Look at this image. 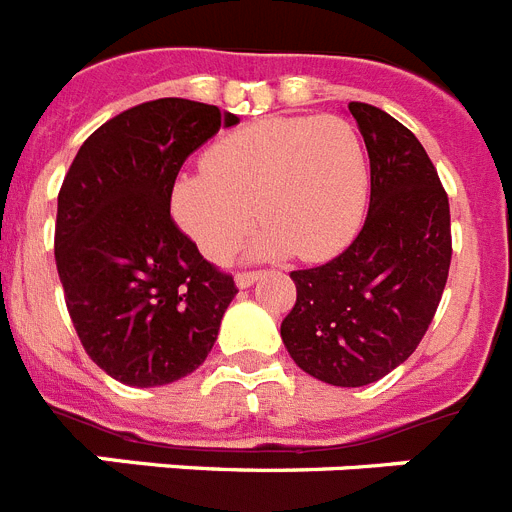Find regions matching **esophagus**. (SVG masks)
I'll use <instances>...</instances> for the list:
<instances>
[{"instance_id": "esophagus-1", "label": "esophagus", "mask_w": 512, "mask_h": 512, "mask_svg": "<svg viewBox=\"0 0 512 512\" xmlns=\"http://www.w3.org/2000/svg\"><path fill=\"white\" fill-rule=\"evenodd\" d=\"M260 276H263L260 270H252V273H239V276H236V286H239V289H249V286H252V283H255Z\"/></svg>"}]
</instances>
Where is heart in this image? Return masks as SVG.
Segmentation results:
<instances>
[{
	"label": "heart",
	"mask_w": 512,
	"mask_h": 512,
	"mask_svg": "<svg viewBox=\"0 0 512 512\" xmlns=\"http://www.w3.org/2000/svg\"><path fill=\"white\" fill-rule=\"evenodd\" d=\"M362 137L341 117H268L210 145L203 171L174 182L171 210L195 247L226 263L255 218V257L325 263L349 247L367 208Z\"/></svg>",
	"instance_id": "1"
}]
</instances>
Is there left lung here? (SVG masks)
I'll return each mask as SVG.
<instances>
[{"label":"left lung","instance_id":"1","mask_svg":"<svg viewBox=\"0 0 512 512\" xmlns=\"http://www.w3.org/2000/svg\"><path fill=\"white\" fill-rule=\"evenodd\" d=\"M369 153V213L351 247L294 270L281 338L296 367L338 388L377 382L416 351L450 268V205L427 150L398 119L349 103Z\"/></svg>","mask_w":512,"mask_h":512}]
</instances>
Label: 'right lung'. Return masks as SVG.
I'll use <instances>...</instances> for the list:
<instances>
[{
	"mask_svg": "<svg viewBox=\"0 0 512 512\" xmlns=\"http://www.w3.org/2000/svg\"><path fill=\"white\" fill-rule=\"evenodd\" d=\"M236 114L187 98L122 111L80 145L57 205L64 302L98 367L132 388L195 372L218 338L234 278L176 229L182 163Z\"/></svg>",
	"mask_w": 512,
	"mask_h": 512,
	"instance_id": "obj_1",
	"label": "right lung"
}]
</instances>
